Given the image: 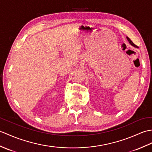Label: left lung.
I'll return each instance as SVG.
<instances>
[{
  "label": "left lung",
  "mask_w": 152,
  "mask_h": 152,
  "mask_svg": "<svg viewBox=\"0 0 152 152\" xmlns=\"http://www.w3.org/2000/svg\"><path fill=\"white\" fill-rule=\"evenodd\" d=\"M126 38H127V39H128V41H129V43H130V45H132L133 47H135V48H138V47H137V46H136L135 44H134L133 42L131 41V39H130L128 37H126Z\"/></svg>",
  "instance_id": "8db88e82"
}]
</instances>
